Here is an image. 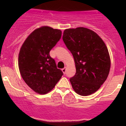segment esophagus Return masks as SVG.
<instances>
[{
  "label": "esophagus",
  "mask_w": 126,
  "mask_h": 126,
  "mask_svg": "<svg viewBox=\"0 0 126 126\" xmlns=\"http://www.w3.org/2000/svg\"><path fill=\"white\" fill-rule=\"evenodd\" d=\"M62 72L64 73V74L66 73V67H64V68L62 69Z\"/></svg>",
  "instance_id": "esophagus-1"
}]
</instances>
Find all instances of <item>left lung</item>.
Returning <instances> with one entry per match:
<instances>
[{
    "mask_svg": "<svg viewBox=\"0 0 126 126\" xmlns=\"http://www.w3.org/2000/svg\"><path fill=\"white\" fill-rule=\"evenodd\" d=\"M62 39L75 62L76 72L69 79L73 89L81 96L94 93L107 79L110 68L106 45L96 33L83 27L65 30Z\"/></svg>",
    "mask_w": 126,
    "mask_h": 126,
    "instance_id": "8db88e82",
    "label": "left lung"
}]
</instances>
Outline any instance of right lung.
<instances>
[{
  "label": "right lung",
  "instance_id": "obj_1",
  "mask_svg": "<svg viewBox=\"0 0 126 126\" xmlns=\"http://www.w3.org/2000/svg\"><path fill=\"white\" fill-rule=\"evenodd\" d=\"M61 35V30L43 26L33 31L21 48L18 57L21 75L28 86L39 94L48 93L63 75L50 55Z\"/></svg>",
  "mask_w": 126,
  "mask_h": 126
}]
</instances>
